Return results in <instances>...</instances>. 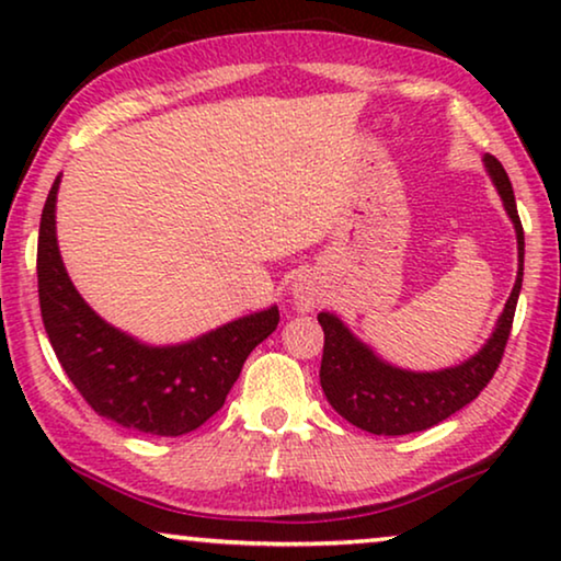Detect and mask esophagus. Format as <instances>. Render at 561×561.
I'll return each mask as SVG.
<instances>
[{"mask_svg": "<svg viewBox=\"0 0 561 561\" xmlns=\"http://www.w3.org/2000/svg\"><path fill=\"white\" fill-rule=\"evenodd\" d=\"M294 304H296L298 309H301V311H311V309H317V306L321 304V294H319V288L313 286L311 280H306V278L296 280V286H294Z\"/></svg>", "mask_w": 561, "mask_h": 561, "instance_id": "34e87169", "label": "esophagus"}]
</instances>
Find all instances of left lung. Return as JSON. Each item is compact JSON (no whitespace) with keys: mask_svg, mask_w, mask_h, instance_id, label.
Instances as JSON below:
<instances>
[{"mask_svg":"<svg viewBox=\"0 0 561 561\" xmlns=\"http://www.w3.org/2000/svg\"><path fill=\"white\" fill-rule=\"evenodd\" d=\"M485 168L493 179L505 211L516 227L518 275L495 332L478 355L462 365L436 373H411L393 367L357 340L334 313L321 311L324 329V355H321V388L332 409L350 424L370 434L403 436L426 432L465 409L493 380L508 342L513 313H516L520 283H524V227H520L516 196L501 160L485 156Z\"/></svg>","mask_w":561,"mask_h":561,"instance_id":"left-lung-1","label":"left lung"}]
</instances>
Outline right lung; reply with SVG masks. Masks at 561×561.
Returning a JSON list of instances; mask_svg holds the SVG:
<instances>
[{"mask_svg":"<svg viewBox=\"0 0 561 561\" xmlns=\"http://www.w3.org/2000/svg\"><path fill=\"white\" fill-rule=\"evenodd\" d=\"M60 175L37 234V296L45 332L68 380L99 416L152 436H181L211 419L244 359L278 327V306L171 347H148L96 317L68 278L56 240Z\"/></svg>","mask_w":561,"mask_h":561,"instance_id":"1","label":"right lung"}]
</instances>
